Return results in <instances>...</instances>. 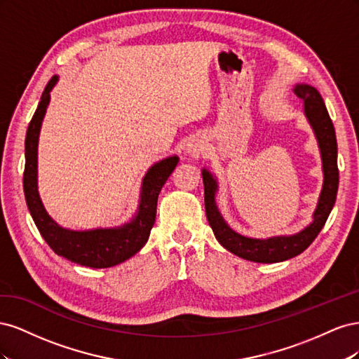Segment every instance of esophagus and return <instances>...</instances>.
Segmentation results:
<instances>
[{
    "label": "esophagus",
    "mask_w": 359,
    "mask_h": 359,
    "mask_svg": "<svg viewBox=\"0 0 359 359\" xmlns=\"http://www.w3.org/2000/svg\"><path fill=\"white\" fill-rule=\"evenodd\" d=\"M203 149H205V144H203V140H201V139H193V140H190L189 145H187V153L193 157L201 156L203 153Z\"/></svg>",
    "instance_id": "34e87169"
}]
</instances>
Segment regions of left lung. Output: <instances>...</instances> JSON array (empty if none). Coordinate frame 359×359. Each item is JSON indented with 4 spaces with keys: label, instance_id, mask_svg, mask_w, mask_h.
Instances as JSON below:
<instances>
[{
    "label": "left lung",
    "instance_id": "8db88e82",
    "mask_svg": "<svg viewBox=\"0 0 359 359\" xmlns=\"http://www.w3.org/2000/svg\"><path fill=\"white\" fill-rule=\"evenodd\" d=\"M293 93L302 100L304 114H306L314 136L318 139L323 170L320 196L316 210L313 212V222L307 227H304L302 231L293 235L271 236L262 238V240L260 238H248L235 232L224 222L223 215L219 211V206L215 203V194L217 190H219V182H217L215 175H212L208 169H202L206 219H208L217 241L238 257L252 260V262L257 264L283 262V260L302 253L322 231L335 203L337 190H339L335 130L322 95L314 86L307 83L295 85Z\"/></svg>",
    "mask_w": 359,
    "mask_h": 359
}]
</instances>
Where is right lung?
I'll use <instances>...</instances> for the list:
<instances>
[{
    "label": "right lung",
    "mask_w": 359,
    "mask_h": 359,
    "mask_svg": "<svg viewBox=\"0 0 359 359\" xmlns=\"http://www.w3.org/2000/svg\"><path fill=\"white\" fill-rule=\"evenodd\" d=\"M58 82L52 76L40 103L32 115L25 137L24 193L29 214L40 235L58 256L90 268H111L135 256L142 248L156 222L157 199L161 187L178 165V156L163 158L151 166L140 186L139 205L133 219L116 227H97L90 231H72L60 226L43 206L37 187V147L43 118L50 102V91Z\"/></svg>",
    "instance_id": "1"
}]
</instances>
